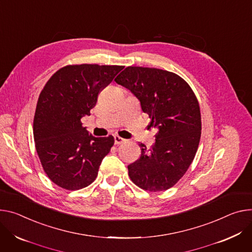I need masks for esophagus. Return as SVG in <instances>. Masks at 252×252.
I'll return each instance as SVG.
<instances>
[{"label":"esophagus","instance_id":"esophagus-1","mask_svg":"<svg viewBox=\"0 0 252 252\" xmlns=\"http://www.w3.org/2000/svg\"><path fill=\"white\" fill-rule=\"evenodd\" d=\"M125 142H126V140L123 139V138H121V136L114 135V144H116V145H122V144H124Z\"/></svg>","mask_w":252,"mask_h":252}]
</instances>
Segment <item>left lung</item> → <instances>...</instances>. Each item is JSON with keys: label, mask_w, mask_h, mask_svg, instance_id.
<instances>
[{"label": "left lung", "mask_w": 252, "mask_h": 252, "mask_svg": "<svg viewBox=\"0 0 252 252\" xmlns=\"http://www.w3.org/2000/svg\"><path fill=\"white\" fill-rule=\"evenodd\" d=\"M139 98L158 128L156 142L141 147V157L127 166L134 184L150 192L165 191L184 176L201 138V112L190 85L176 73L158 68L128 66L114 79Z\"/></svg>", "instance_id": "left-lung-1"}]
</instances>
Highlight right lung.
<instances>
[{"label": "right lung", "instance_id": "obj_1", "mask_svg": "<svg viewBox=\"0 0 252 252\" xmlns=\"http://www.w3.org/2000/svg\"><path fill=\"white\" fill-rule=\"evenodd\" d=\"M120 65L74 64L57 70L40 93L33 134L41 165L48 178L65 190L93 183L102 158L113 146L112 135L95 138L82 126L100 91L122 69Z\"/></svg>", "mask_w": 252, "mask_h": 252}]
</instances>
